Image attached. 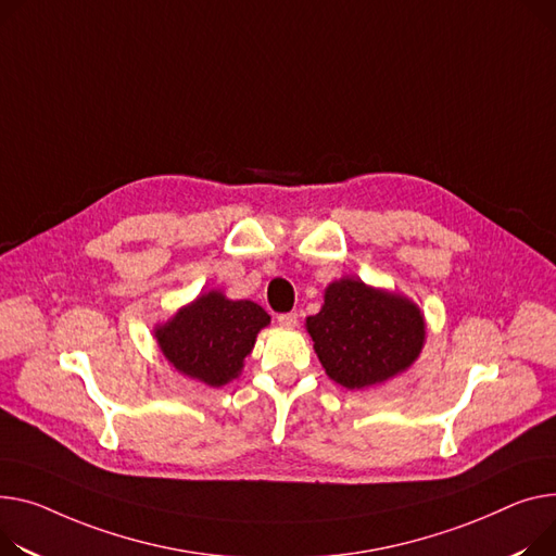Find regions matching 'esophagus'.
<instances>
[{
  "instance_id": "1",
  "label": "esophagus",
  "mask_w": 556,
  "mask_h": 556,
  "mask_svg": "<svg viewBox=\"0 0 556 556\" xmlns=\"http://www.w3.org/2000/svg\"><path fill=\"white\" fill-rule=\"evenodd\" d=\"M277 321H279V326H283V328H294V326H298L300 317H298V313H283V315L277 317Z\"/></svg>"
}]
</instances>
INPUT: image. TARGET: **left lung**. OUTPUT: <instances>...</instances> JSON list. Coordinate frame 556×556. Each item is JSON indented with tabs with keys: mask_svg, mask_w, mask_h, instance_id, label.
I'll use <instances>...</instances> for the list:
<instances>
[{
	"mask_svg": "<svg viewBox=\"0 0 556 556\" xmlns=\"http://www.w3.org/2000/svg\"><path fill=\"white\" fill-rule=\"evenodd\" d=\"M326 376L346 389L378 387L420 357L427 321L416 302L357 277L330 281L324 306L306 319Z\"/></svg>",
	"mask_w": 556,
	"mask_h": 556,
	"instance_id": "obj_1",
	"label": "left lung"
}]
</instances>
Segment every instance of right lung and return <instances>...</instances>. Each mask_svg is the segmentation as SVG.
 Here are the masks:
<instances>
[{
	"label": "right lung",
	"instance_id": "obj_1",
	"mask_svg": "<svg viewBox=\"0 0 556 556\" xmlns=\"http://www.w3.org/2000/svg\"><path fill=\"white\" fill-rule=\"evenodd\" d=\"M270 315L250 300L207 290L154 326L163 357L185 378L218 389L237 380Z\"/></svg>",
	"mask_w": 556,
	"mask_h": 556
}]
</instances>
